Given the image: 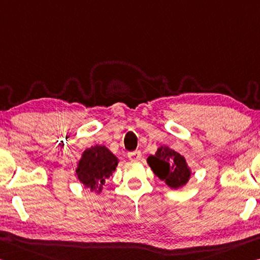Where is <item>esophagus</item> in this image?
Here are the masks:
<instances>
[{
    "mask_svg": "<svg viewBox=\"0 0 260 260\" xmlns=\"http://www.w3.org/2000/svg\"><path fill=\"white\" fill-rule=\"evenodd\" d=\"M128 158L131 160H134V162H138V160H140V159L142 158L141 151H132V152H128Z\"/></svg>",
    "mask_w": 260,
    "mask_h": 260,
    "instance_id": "34e87169",
    "label": "esophagus"
}]
</instances>
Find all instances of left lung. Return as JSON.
Returning <instances> with one entry per match:
<instances>
[{"label":"left lung","instance_id":"8db88e82","mask_svg":"<svg viewBox=\"0 0 260 260\" xmlns=\"http://www.w3.org/2000/svg\"><path fill=\"white\" fill-rule=\"evenodd\" d=\"M147 163L152 172L170 188L183 187L191 178L192 170L184 156L168 146H160L155 155L147 158Z\"/></svg>","mask_w":260,"mask_h":260}]
</instances>
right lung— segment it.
I'll return each mask as SVG.
<instances>
[{
  "label": "right lung",
  "instance_id": "obj_1",
  "mask_svg": "<svg viewBox=\"0 0 260 260\" xmlns=\"http://www.w3.org/2000/svg\"><path fill=\"white\" fill-rule=\"evenodd\" d=\"M119 159L108 147L92 146L82 152L75 169L76 177L90 192L101 194L106 179L114 174Z\"/></svg>",
  "mask_w": 260,
  "mask_h": 260
}]
</instances>
